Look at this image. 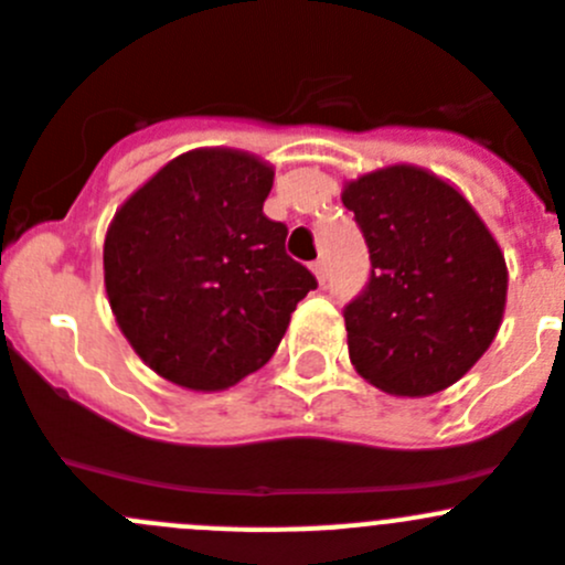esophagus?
Segmentation results:
<instances>
[{"mask_svg":"<svg viewBox=\"0 0 565 565\" xmlns=\"http://www.w3.org/2000/svg\"><path fill=\"white\" fill-rule=\"evenodd\" d=\"M313 274H317V279L324 286V282H328V263H324V260L313 263Z\"/></svg>","mask_w":565,"mask_h":565,"instance_id":"obj_1","label":"esophagus"}]
</instances>
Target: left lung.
Wrapping results in <instances>:
<instances>
[{"mask_svg": "<svg viewBox=\"0 0 565 565\" xmlns=\"http://www.w3.org/2000/svg\"><path fill=\"white\" fill-rule=\"evenodd\" d=\"M370 248V282L344 308L350 361L372 386L426 397L482 359L507 299L499 243L459 190L412 164L341 193Z\"/></svg>", "mask_w": 565, "mask_h": 565, "instance_id": "1", "label": "left lung"}]
</instances>
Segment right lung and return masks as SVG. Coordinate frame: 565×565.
<instances>
[{
	"label": "right lung",
	"mask_w": 565,
	"mask_h": 565,
	"mask_svg": "<svg viewBox=\"0 0 565 565\" xmlns=\"http://www.w3.org/2000/svg\"><path fill=\"white\" fill-rule=\"evenodd\" d=\"M274 170L252 153L175 157L117 210L103 246L106 294L139 359L195 392L260 370L317 277L263 212Z\"/></svg>",
	"instance_id": "1"
}]
</instances>
